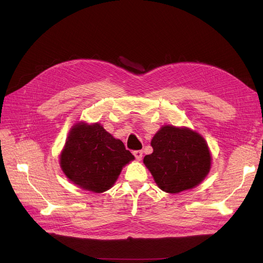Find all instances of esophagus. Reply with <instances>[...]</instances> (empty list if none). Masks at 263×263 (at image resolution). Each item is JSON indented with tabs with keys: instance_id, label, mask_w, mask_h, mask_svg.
Listing matches in <instances>:
<instances>
[{
	"instance_id": "1",
	"label": "esophagus",
	"mask_w": 263,
	"mask_h": 263,
	"mask_svg": "<svg viewBox=\"0 0 263 263\" xmlns=\"http://www.w3.org/2000/svg\"><path fill=\"white\" fill-rule=\"evenodd\" d=\"M134 156H135V158L137 159V160H141V158H142V151L141 150L134 151Z\"/></svg>"
}]
</instances>
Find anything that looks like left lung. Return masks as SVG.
<instances>
[{
  "label": "left lung",
  "instance_id": "1",
  "mask_svg": "<svg viewBox=\"0 0 263 263\" xmlns=\"http://www.w3.org/2000/svg\"><path fill=\"white\" fill-rule=\"evenodd\" d=\"M153 152L143 163L163 192L180 193L200 184L211 168V155L201 135L165 125L153 136Z\"/></svg>",
  "mask_w": 263,
  "mask_h": 263
}]
</instances>
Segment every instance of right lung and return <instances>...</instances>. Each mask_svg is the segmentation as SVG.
<instances>
[{
    "label": "right lung",
    "mask_w": 263,
    "mask_h": 263,
    "mask_svg": "<svg viewBox=\"0 0 263 263\" xmlns=\"http://www.w3.org/2000/svg\"><path fill=\"white\" fill-rule=\"evenodd\" d=\"M135 158L120 139L99 123H77L69 130L60 165L66 177L81 189L103 193Z\"/></svg>",
    "instance_id": "1"
}]
</instances>
